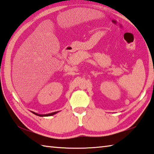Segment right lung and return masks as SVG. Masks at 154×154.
<instances>
[{
	"mask_svg": "<svg viewBox=\"0 0 154 154\" xmlns=\"http://www.w3.org/2000/svg\"><path fill=\"white\" fill-rule=\"evenodd\" d=\"M32 113H34L36 116H40V117H48V116H54V114H56L58 113V111H56V112H53V113H48V114H38L35 113V112H33V111H31Z\"/></svg>",
	"mask_w": 154,
	"mask_h": 154,
	"instance_id": "right-lung-1",
	"label": "right lung"
}]
</instances>
